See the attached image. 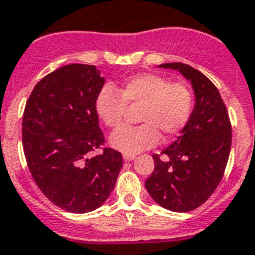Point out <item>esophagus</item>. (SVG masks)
I'll return each instance as SVG.
<instances>
[{
  "label": "esophagus",
  "instance_id": "34e87169",
  "mask_svg": "<svg viewBox=\"0 0 255 255\" xmlns=\"http://www.w3.org/2000/svg\"><path fill=\"white\" fill-rule=\"evenodd\" d=\"M136 156L135 155H131V153H123V159L126 161H132V160L135 159Z\"/></svg>",
  "mask_w": 255,
  "mask_h": 255
}]
</instances>
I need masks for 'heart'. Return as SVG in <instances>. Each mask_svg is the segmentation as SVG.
I'll return each mask as SVG.
<instances>
[{"label": "heart", "instance_id": "1", "mask_svg": "<svg viewBox=\"0 0 255 255\" xmlns=\"http://www.w3.org/2000/svg\"><path fill=\"white\" fill-rule=\"evenodd\" d=\"M127 106H140L135 127H122L111 136V145L124 153H137L164 139L178 135L193 112V92L185 83L169 82L153 73L136 74L114 90L103 87L95 99V111L107 127L123 123Z\"/></svg>", "mask_w": 255, "mask_h": 255}]
</instances>
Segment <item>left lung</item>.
<instances>
[{
	"instance_id": "left-lung-1",
	"label": "left lung",
	"mask_w": 255,
	"mask_h": 255,
	"mask_svg": "<svg viewBox=\"0 0 255 255\" xmlns=\"http://www.w3.org/2000/svg\"><path fill=\"white\" fill-rule=\"evenodd\" d=\"M190 81L196 104L189 122L177 140L153 155L155 169L145 181L151 197L172 212H190L213 194L225 172L230 147L232 124L217 87L198 70L188 65L164 63Z\"/></svg>"
}]
</instances>
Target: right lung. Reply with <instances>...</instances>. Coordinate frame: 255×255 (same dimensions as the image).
Instances as JSON below:
<instances>
[{"instance_id":"right-lung-1","label":"right lung","mask_w":255,"mask_h":255,"mask_svg":"<svg viewBox=\"0 0 255 255\" xmlns=\"http://www.w3.org/2000/svg\"><path fill=\"white\" fill-rule=\"evenodd\" d=\"M104 78L95 66H63L38 82L26 102L22 145L42 193L70 213L103 205L123 167L122 153L102 148L95 99ZM96 149L102 152L94 156Z\"/></svg>"}]
</instances>
